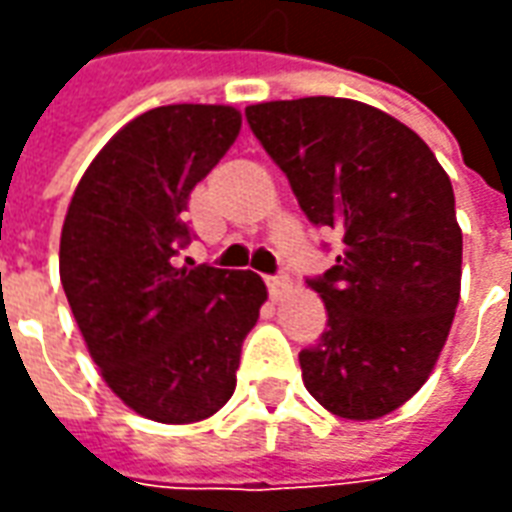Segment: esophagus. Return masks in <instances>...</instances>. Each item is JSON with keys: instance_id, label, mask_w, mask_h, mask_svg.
<instances>
[{"instance_id": "34e87169", "label": "esophagus", "mask_w": 512, "mask_h": 512, "mask_svg": "<svg viewBox=\"0 0 512 512\" xmlns=\"http://www.w3.org/2000/svg\"><path fill=\"white\" fill-rule=\"evenodd\" d=\"M266 285L268 293H271V299H279V296L290 288V279L282 277V274H279V277H266Z\"/></svg>"}]
</instances>
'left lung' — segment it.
Returning a JSON list of instances; mask_svg holds the SVG:
<instances>
[{
  "label": "left lung",
  "instance_id": "left-lung-1",
  "mask_svg": "<svg viewBox=\"0 0 512 512\" xmlns=\"http://www.w3.org/2000/svg\"><path fill=\"white\" fill-rule=\"evenodd\" d=\"M246 123L307 219L343 241L307 279L329 321L299 354L304 386L337 417H384L428 381L461 299L450 178L411 128L351 98L246 106Z\"/></svg>",
  "mask_w": 512,
  "mask_h": 512
}]
</instances>
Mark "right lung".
<instances>
[{"instance_id": "add662e5", "label": "right lung", "mask_w": 512, "mask_h": 512, "mask_svg": "<svg viewBox=\"0 0 512 512\" xmlns=\"http://www.w3.org/2000/svg\"><path fill=\"white\" fill-rule=\"evenodd\" d=\"M241 131L233 106L172 104L120 128L79 180L60 238V279L101 376L156 422H197L233 397L266 285L255 271L194 266L191 189Z\"/></svg>"}]
</instances>
